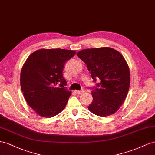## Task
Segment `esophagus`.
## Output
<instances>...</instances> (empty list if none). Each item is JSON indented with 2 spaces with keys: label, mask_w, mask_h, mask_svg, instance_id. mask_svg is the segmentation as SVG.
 I'll return each instance as SVG.
<instances>
[{
  "label": "esophagus",
  "mask_w": 155,
  "mask_h": 155,
  "mask_svg": "<svg viewBox=\"0 0 155 155\" xmlns=\"http://www.w3.org/2000/svg\"><path fill=\"white\" fill-rule=\"evenodd\" d=\"M74 92L76 93L77 94H82V93L84 92V89H82L81 90H75V91H74Z\"/></svg>",
  "instance_id": "obj_1"
}]
</instances>
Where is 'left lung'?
Here are the masks:
<instances>
[{"label": "left lung", "mask_w": 155, "mask_h": 155, "mask_svg": "<svg viewBox=\"0 0 155 155\" xmlns=\"http://www.w3.org/2000/svg\"><path fill=\"white\" fill-rule=\"evenodd\" d=\"M90 71L94 82L92 103L88 109L96 116L106 117L121 107L130 86V71L120 52L110 47L86 48L77 53Z\"/></svg>", "instance_id": "left-lung-1"}]
</instances>
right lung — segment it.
Masks as SVG:
<instances>
[{"label":"right lung","mask_w":155,"mask_h":155,"mask_svg":"<svg viewBox=\"0 0 155 155\" xmlns=\"http://www.w3.org/2000/svg\"><path fill=\"white\" fill-rule=\"evenodd\" d=\"M75 53L61 48H43L26 59L21 73V90L28 104L39 116L54 117L65 107L71 92L65 87L67 82L62 71L66 61Z\"/></svg>","instance_id":"right-lung-1"}]
</instances>
